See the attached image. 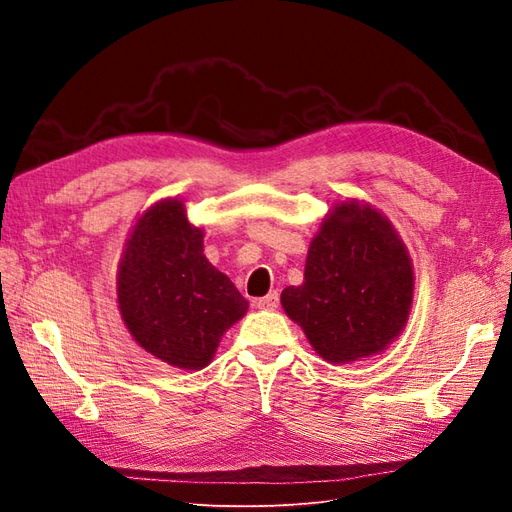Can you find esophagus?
I'll return each mask as SVG.
<instances>
[{
  "mask_svg": "<svg viewBox=\"0 0 512 512\" xmlns=\"http://www.w3.org/2000/svg\"><path fill=\"white\" fill-rule=\"evenodd\" d=\"M256 305H258V309H277V305H280V294L277 292H269L267 297H262V299H258L256 301Z\"/></svg>",
  "mask_w": 512,
  "mask_h": 512,
  "instance_id": "esophagus-1",
  "label": "esophagus"
}]
</instances>
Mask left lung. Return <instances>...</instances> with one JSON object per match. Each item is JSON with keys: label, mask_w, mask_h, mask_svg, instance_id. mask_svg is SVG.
Listing matches in <instances>:
<instances>
[{"label": "left lung", "mask_w": 512, "mask_h": 512, "mask_svg": "<svg viewBox=\"0 0 512 512\" xmlns=\"http://www.w3.org/2000/svg\"><path fill=\"white\" fill-rule=\"evenodd\" d=\"M305 280L282 307L333 365L374 356L404 331L414 292L412 260L393 224L367 203L331 209L309 243Z\"/></svg>", "instance_id": "1"}]
</instances>
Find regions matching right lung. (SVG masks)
<instances>
[{"mask_svg": "<svg viewBox=\"0 0 512 512\" xmlns=\"http://www.w3.org/2000/svg\"><path fill=\"white\" fill-rule=\"evenodd\" d=\"M117 301L136 344L179 369L211 363L247 301L203 254V228L177 198L160 200L134 224L117 271Z\"/></svg>", "mask_w": 512, "mask_h": 512, "instance_id": "1", "label": "right lung"}]
</instances>
